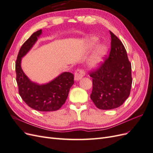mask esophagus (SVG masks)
Returning <instances> with one entry per match:
<instances>
[{
  "instance_id": "1",
  "label": "esophagus",
  "mask_w": 153,
  "mask_h": 153,
  "mask_svg": "<svg viewBox=\"0 0 153 153\" xmlns=\"http://www.w3.org/2000/svg\"><path fill=\"white\" fill-rule=\"evenodd\" d=\"M84 75H85V72L83 69H77L75 73V76H74V78H75V80L78 81L81 80L82 77Z\"/></svg>"
}]
</instances>
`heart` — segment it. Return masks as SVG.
I'll return each mask as SVG.
<instances>
[{"label": "heart", "instance_id": "b5f03b06", "mask_svg": "<svg viewBox=\"0 0 153 153\" xmlns=\"http://www.w3.org/2000/svg\"><path fill=\"white\" fill-rule=\"evenodd\" d=\"M98 39L95 37H92L88 41L87 47L91 48L96 45ZM107 52V49L104 45H100L98 46L94 50L93 53H92L91 57L90 58L88 65L92 69H96L101 65L103 61V57Z\"/></svg>", "mask_w": 153, "mask_h": 153}]
</instances>
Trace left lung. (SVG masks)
<instances>
[{
    "mask_svg": "<svg viewBox=\"0 0 153 153\" xmlns=\"http://www.w3.org/2000/svg\"><path fill=\"white\" fill-rule=\"evenodd\" d=\"M109 56L98 69L90 73L92 78L91 99L97 108L111 110L122 105L130 94L131 65L126 50L112 32Z\"/></svg>",
    "mask_w": 153,
    "mask_h": 153,
    "instance_id": "8db88e82",
    "label": "left lung"
}]
</instances>
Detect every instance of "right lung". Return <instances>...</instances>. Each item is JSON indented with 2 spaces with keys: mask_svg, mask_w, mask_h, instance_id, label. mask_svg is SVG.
Returning a JSON list of instances; mask_svg holds the SVG:
<instances>
[{
  "mask_svg": "<svg viewBox=\"0 0 153 153\" xmlns=\"http://www.w3.org/2000/svg\"><path fill=\"white\" fill-rule=\"evenodd\" d=\"M41 33V29L32 34L20 49L15 65L16 82L19 94L27 105L41 112H52L59 110L65 103L74 84V76L69 72H64L53 80L41 85L32 82L26 76L21 67L22 58L29 52Z\"/></svg>",
  "mask_w": 153,
  "mask_h": 153,
  "instance_id": "add662e5",
  "label": "right lung"
}]
</instances>
